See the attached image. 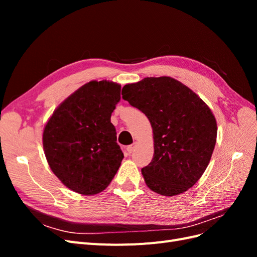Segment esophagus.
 <instances>
[{
	"label": "esophagus",
	"instance_id": "obj_1",
	"mask_svg": "<svg viewBox=\"0 0 257 257\" xmlns=\"http://www.w3.org/2000/svg\"><path fill=\"white\" fill-rule=\"evenodd\" d=\"M135 148H136V144L131 145V146H128V147L126 148V150H127L128 153H133V152L135 151Z\"/></svg>",
	"mask_w": 257,
	"mask_h": 257
}]
</instances>
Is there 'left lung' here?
Returning a JSON list of instances; mask_svg holds the SVG:
<instances>
[{
    "instance_id": "1",
    "label": "left lung",
    "mask_w": 257,
    "mask_h": 257,
    "mask_svg": "<svg viewBox=\"0 0 257 257\" xmlns=\"http://www.w3.org/2000/svg\"><path fill=\"white\" fill-rule=\"evenodd\" d=\"M122 98L144 112L153 130V159L142 169L148 188L164 196L188 191L203 176L214 149L212 111L190 88L165 76L125 84Z\"/></svg>"
}]
</instances>
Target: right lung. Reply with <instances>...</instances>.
<instances>
[{"instance_id":"add662e5","label":"right lung","mask_w":257,"mask_h":257,"mask_svg":"<svg viewBox=\"0 0 257 257\" xmlns=\"http://www.w3.org/2000/svg\"><path fill=\"white\" fill-rule=\"evenodd\" d=\"M121 85L90 81L53 111L43 133L48 164L61 182L82 195L104 191L124 158L110 122Z\"/></svg>"}]
</instances>
